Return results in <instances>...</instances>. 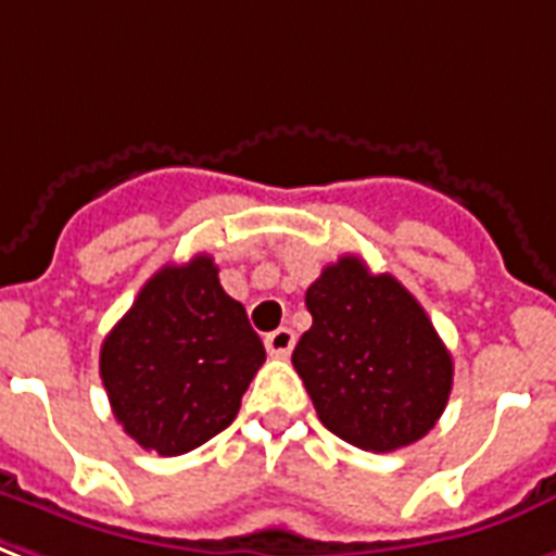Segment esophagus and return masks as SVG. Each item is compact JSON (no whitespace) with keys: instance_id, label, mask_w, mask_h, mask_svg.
Returning a JSON list of instances; mask_svg holds the SVG:
<instances>
[{"instance_id":"obj_1","label":"esophagus","mask_w":556,"mask_h":556,"mask_svg":"<svg viewBox=\"0 0 556 556\" xmlns=\"http://www.w3.org/2000/svg\"><path fill=\"white\" fill-rule=\"evenodd\" d=\"M294 332L288 329V326H279L277 332H270L268 338H265V346H268V353L274 355V358H286V355H291V350H294Z\"/></svg>"}]
</instances>
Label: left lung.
<instances>
[{"mask_svg": "<svg viewBox=\"0 0 556 556\" xmlns=\"http://www.w3.org/2000/svg\"><path fill=\"white\" fill-rule=\"evenodd\" d=\"M306 306L312 329L291 362L326 429L367 452L426 438L452 393V355L408 288L341 256Z\"/></svg>", "mask_w": 556, "mask_h": 556, "instance_id": "left-lung-1", "label": "left lung"}]
</instances>
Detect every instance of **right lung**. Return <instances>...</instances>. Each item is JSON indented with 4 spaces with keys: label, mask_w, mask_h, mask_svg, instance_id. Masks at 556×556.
Returning a JSON list of instances; mask_svg holds the SVG:
<instances>
[{
    "label": "right lung",
    "mask_w": 556,
    "mask_h": 556,
    "mask_svg": "<svg viewBox=\"0 0 556 556\" xmlns=\"http://www.w3.org/2000/svg\"><path fill=\"white\" fill-rule=\"evenodd\" d=\"M265 346L212 256L165 265L101 344V381L125 434L156 455L192 452L230 426Z\"/></svg>",
    "instance_id": "1"
}]
</instances>
